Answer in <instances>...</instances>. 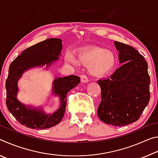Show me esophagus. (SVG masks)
<instances>
[{
    "mask_svg": "<svg viewBox=\"0 0 158 158\" xmlns=\"http://www.w3.org/2000/svg\"><path fill=\"white\" fill-rule=\"evenodd\" d=\"M80 79H81V81L82 83H86L89 81V79H88L87 76L85 75V74H82V75H81Z\"/></svg>",
    "mask_w": 158,
    "mask_h": 158,
    "instance_id": "34e87169",
    "label": "esophagus"
}]
</instances>
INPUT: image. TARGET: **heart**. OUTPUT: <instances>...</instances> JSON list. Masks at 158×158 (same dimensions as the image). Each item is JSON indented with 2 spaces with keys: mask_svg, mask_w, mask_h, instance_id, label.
Instances as JSON below:
<instances>
[{
  "mask_svg": "<svg viewBox=\"0 0 158 158\" xmlns=\"http://www.w3.org/2000/svg\"><path fill=\"white\" fill-rule=\"evenodd\" d=\"M69 62L89 68L90 73L95 76H102L109 73L116 64L113 52L105 48L93 47L80 50L77 58L73 54L67 56Z\"/></svg>",
  "mask_w": 158,
  "mask_h": 158,
  "instance_id": "heart-1",
  "label": "heart"
}]
</instances>
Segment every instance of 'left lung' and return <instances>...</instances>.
I'll return each mask as SVG.
<instances>
[{
    "instance_id": "8db88e82",
    "label": "left lung",
    "mask_w": 158,
    "mask_h": 158,
    "mask_svg": "<svg viewBox=\"0 0 158 158\" xmlns=\"http://www.w3.org/2000/svg\"><path fill=\"white\" fill-rule=\"evenodd\" d=\"M123 65L107 79L99 80L98 117L106 124L125 126L139 118L150 100L151 79L144 57L130 45L114 42Z\"/></svg>"
}]
</instances>
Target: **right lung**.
I'll return each mask as SVG.
<instances>
[{
    "instance_id": "right-lung-1",
    "label": "right lung",
    "mask_w": 158,
    "mask_h": 158,
    "mask_svg": "<svg viewBox=\"0 0 158 158\" xmlns=\"http://www.w3.org/2000/svg\"><path fill=\"white\" fill-rule=\"evenodd\" d=\"M62 49V40L49 38L23 50L10 64L5 88L6 105L10 113L21 125L31 129H46L59 123L64 116L66 107L67 93L79 84V77L71 75L54 80L53 93L59 95L61 105L52 115L44 114L40 110L27 108L16 98L17 81L26 69L35 66H49L58 59Z\"/></svg>"
}]
</instances>
